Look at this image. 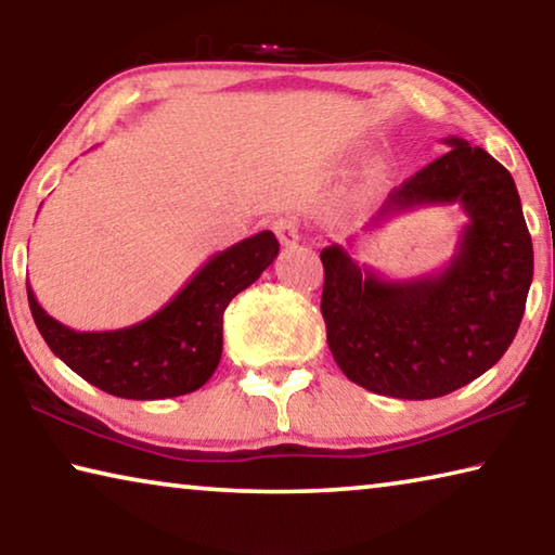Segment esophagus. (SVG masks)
Masks as SVG:
<instances>
[{
    "mask_svg": "<svg viewBox=\"0 0 555 555\" xmlns=\"http://www.w3.org/2000/svg\"><path fill=\"white\" fill-rule=\"evenodd\" d=\"M274 232L284 247H294L300 240V222L296 218H279L274 222Z\"/></svg>",
    "mask_w": 555,
    "mask_h": 555,
    "instance_id": "1",
    "label": "esophagus"
}]
</instances>
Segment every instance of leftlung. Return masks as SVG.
I'll return each instance as SVG.
<instances>
[{"label":"left lung","instance_id":"obj_1","mask_svg":"<svg viewBox=\"0 0 555 555\" xmlns=\"http://www.w3.org/2000/svg\"><path fill=\"white\" fill-rule=\"evenodd\" d=\"M443 146V156L393 188L364 228L460 205L467 222L443 269L397 281L360 267L340 244L321 251L327 345L347 379L382 397L438 399L494 367L519 331L533 279L512 173L460 137H446Z\"/></svg>","mask_w":555,"mask_h":555}]
</instances>
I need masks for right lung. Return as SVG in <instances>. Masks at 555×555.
Listing matches in <instances>:
<instances>
[{
	"mask_svg": "<svg viewBox=\"0 0 555 555\" xmlns=\"http://www.w3.org/2000/svg\"><path fill=\"white\" fill-rule=\"evenodd\" d=\"M276 255L279 242L269 230L232 244L205 261L162 311L119 331H73L43 311L31 286L26 294L46 345L92 387L119 399H171L212 377L222 354L224 308Z\"/></svg>",
	"mask_w": 555,
	"mask_h": 555,
	"instance_id": "obj_1",
	"label": "right lung"
}]
</instances>
